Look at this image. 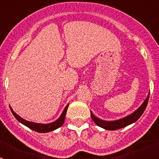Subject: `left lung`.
Masks as SVG:
<instances>
[{"mask_svg": "<svg viewBox=\"0 0 159 159\" xmlns=\"http://www.w3.org/2000/svg\"><path fill=\"white\" fill-rule=\"evenodd\" d=\"M149 96H150V95H148V96H147V98L146 99V100L144 101L143 105H142L137 111H135L134 113H132L130 116L123 118V119H119V120H116V121L112 122L101 120V119L95 117L93 114H92V112H91V116H92V119H93L94 123H95L97 126L102 127V128L106 129V130H118V129L123 128V127H127L128 125L136 122L138 119L141 117V116L143 115V113L144 112V111H145L146 107H147V102H148L149 100Z\"/></svg>", "mask_w": 159, "mask_h": 159, "instance_id": "left-lung-1", "label": "left lung"}]
</instances>
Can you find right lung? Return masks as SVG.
Segmentation results:
<instances>
[{"label": "right lung", "mask_w": 159, "mask_h": 159, "mask_svg": "<svg viewBox=\"0 0 159 159\" xmlns=\"http://www.w3.org/2000/svg\"><path fill=\"white\" fill-rule=\"evenodd\" d=\"M67 107H68V105H67V107L64 108L62 115L60 116V117L57 119V121H55L51 123H48V124H40V123H32V122L26 121V120H25V119H23L22 118L20 117L19 116H17V115L12 110V108H10V109L12 115L14 116V117L16 118L20 123H21L22 124L25 125L26 127H28L29 128L32 129V130H35V131L36 132H40V133H47V132L52 131V130H56V129L59 128V127H60L62 126L63 123H64V119H65V116L66 113H67Z\"/></svg>", "instance_id": "1"}]
</instances>
